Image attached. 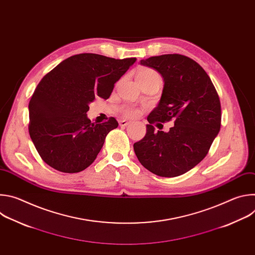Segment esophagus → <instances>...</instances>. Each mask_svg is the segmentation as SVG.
<instances>
[{
    "label": "esophagus",
    "instance_id": "34e87169",
    "mask_svg": "<svg viewBox=\"0 0 255 255\" xmlns=\"http://www.w3.org/2000/svg\"><path fill=\"white\" fill-rule=\"evenodd\" d=\"M119 124H120L121 127H126V126H128V125L130 124V122H128V121H126V120H121V121L119 122Z\"/></svg>",
    "mask_w": 255,
    "mask_h": 255
}]
</instances>
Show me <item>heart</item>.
<instances>
[{"label": "heart", "instance_id": "heart-1", "mask_svg": "<svg viewBox=\"0 0 255 255\" xmlns=\"http://www.w3.org/2000/svg\"><path fill=\"white\" fill-rule=\"evenodd\" d=\"M155 77H159V75L155 70H153L151 68H145L139 72L137 80L138 81L148 80V79L155 78ZM123 115L127 118H136L140 115V110H138V109H135V108H125L123 110Z\"/></svg>", "mask_w": 255, "mask_h": 255}]
</instances>
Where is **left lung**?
<instances>
[{
  "mask_svg": "<svg viewBox=\"0 0 255 255\" xmlns=\"http://www.w3.org/2000/svg\"><path fill=\"white\" fill-rule=\"evenodd\" d=\"M140 63L157 70L164 87L158 106L147 117L146 134L133 145L135 154L156 175H181L205 158L220 131L219 96L204 68L186 55L163 54ZM172 119L175 126L167 133L154 132L153 124Z\"/></svg>",
  "mask_w": 255,
  "mask_h": 255,
  "instance_id": "8db88e82",
  "label": "left lung"
}]
</instances>
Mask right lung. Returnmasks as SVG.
Returning <instances> with one entry per match:
<instances>
[{
    "mask_svg": "<svg viewBox=\"0 0 255 255\" xmlns=\"http://www.w3.org/2000/svg\"><path fill=\"white\" fill-rule=\"evenodd\" d=\"M136 61L96 53L72 55L38 84L29 102V134L36 150L54 169L76 173L90 166L105 138L118 127L114 117L102 124L87 117L96 97L108 99L114 85Z\"/></svg>",
    "mask_w": 255,
    "mask_h": 255,
    "instance_id": "add662e5",
    "label": "right lung"
}]
</instances>
